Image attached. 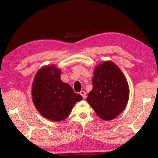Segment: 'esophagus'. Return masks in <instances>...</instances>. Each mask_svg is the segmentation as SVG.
<instances>
[{
    "mask_svg": "<svg viewBox=\"0 0 158 158\" xmlns=\"http://www.w3.org/2000/svg\"><path fill=\"white\" fill-rule=\"evenodd\" d=\"M79 94L83 97V99H85V98H86V93H85V92L81 91V92H79Z\"/></svg>",
    "mask_w": 158,
    "mask_h": 158,
    "instance_id": "esophagus-1",
    "label": "esophagus"
}]
</instances>
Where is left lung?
<instances>
[{
	"mask_svg": "<svg viewBox=\"0 0 158 158\" xmlns=\"http://www.w3.org/2000/svg\"><path fill=\"white\" fill-rule=\"evenodd\" d=\"M93 88L87 101L104 120H111L123 111L129 98V88L121 70L111 61L96 67Z\"/></svg>",
	"mask_w": 158,
	"mask_h": 158,
	"instance_id": "8db88e82",
	"label": "left lung"
}]
</instances>
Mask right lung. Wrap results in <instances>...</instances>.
<instances>
[{"label": "right lung", "instance_id": "add662e5", "mask_svg": "<svg viewBox=\"0 0 158 158\" xmlns=\"http://www.w3.org/2000/svg\"><path fill=\"white\" fill-rule=\"evenodd\" d=\"M60 70L53 65L40 69L32 83L35 107L41 115L54 122L65 119L77 102L83 99L68 83L60 79Z\"/></svg>", "mask_w": 158, "mask_h": 158}]
</instances>
